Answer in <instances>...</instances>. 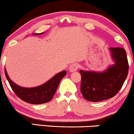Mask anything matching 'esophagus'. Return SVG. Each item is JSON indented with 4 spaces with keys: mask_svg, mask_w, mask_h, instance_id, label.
I'll use <instances>...</instances> for the list:
<instances>
[{
    "mask_svg": "<svg viewBox=\"0 0 134 134\" xmlns=\"http://www.w3.org/2000/svg\"><path fill=\"white\" fill-rule=\"evenodd\" d=\"M78 65L76 63H73L71 64V66L69 67V71L71 72H75L78 70Z\"/></svg>",
    "mask_w": 134,
    "mask_h": 134,
    "instance_id": "1",
    "label": "esophagus"
}]
</instances>
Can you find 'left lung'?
Listing matches in <instances>:
<instances>
[{
	"mask_svg": "<svg viewBox=\"0 0 134 134\" xmlns=\"http://www.w3.org/2000/svg\"><path fill=\"white\" fill-rule=\"evenodd\" d=\"M114 63L103 72L80 71L81 92L87 100L98 102L114 97L121 88L129 72L126 51L121 47H110Z\"/></svg>",
	"mask_w": 134,
	"mask_h": 134,
	"instance_id": "1",
	"label": "left lung"
}]
</instances>
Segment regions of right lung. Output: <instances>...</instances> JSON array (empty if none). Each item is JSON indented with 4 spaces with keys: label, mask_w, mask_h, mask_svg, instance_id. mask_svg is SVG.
Here are the masks:
<instances>
[{
    "label": "right lung",
    "mask_w": 134,
    "mask_h": 134,
    "mask_svg": "<svg viewBox=\"0 0 134 134\" xmlns=\"http://www.w3.org/2000/svg\"><path fill=\"white\" fill-rule=\"evenodd\" d=\"M43 33H34V35H40ZM5 75L11 88L16 96L22 101L28 103L38 105L49 102L54 96L60 81L67 74V71L60 72L53 78L41 85L35 87H22L14 83L8 76L5 68Z\"/></svg>",
    "instance_id": "add662e5"
}]
</instances>
